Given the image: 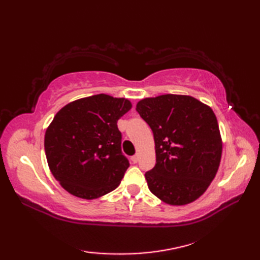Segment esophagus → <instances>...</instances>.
I'll return each instance as SVG.
<instances>
[{"label": "esophagus", "mask_w": 260, "mask_h": 260, "mask_svg": "<svg viewBox=\"0 0 260 260\" xmlns=\"http://www.w3.org/2000/svg\"><path fill=\"white\" fill-rule=\"evenodd\" d=\"M139 157H140L139 154H135V155H133V156L131 157L132 162H133V163H137V162H139Z\"/></svg>", "instance_id": "34e87169"}]
</instances>
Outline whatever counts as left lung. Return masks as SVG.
<instances>
[{"instance_id": "obj_1", "label": "left lung", "mask_w": 260, "mask_h": 260, "mask_svg": "<svg viewBox=\"0 0 260 260\" xmlns=\"http://www.w3.org/2000/svg\"><path fill=\"white\" fill-rule=\"evenodd\" d=\"M136 110L150 125L156 164L145 173L148 189L170 206L196 201L220 165L222 140L213 110L185 95L144 98Z\"/></svg>"}]
</instances>
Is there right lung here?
<instances>
[{
	"mask_svg": "<svg viewBox=\"0 0 260 260\" xmlns=\"http://www.w3.org/2000/svg\"><path fill=\"white\" fill-rule=\"evenodd\" d=\"M131 108L128 99L99 93L71 102L54 116L45 135L46 156L70 194L92 200L119 185L129 163L117 121Z\"/></svg>",
	"mask_w": 260,
	"mask_h": 260,
	"instance_id": "1",
	"label": "right lung"
}]
</instances>
